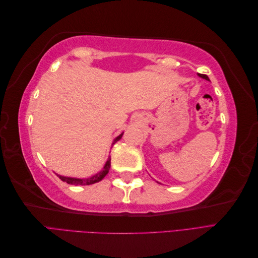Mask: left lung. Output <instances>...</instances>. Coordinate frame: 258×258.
I'll list each match as a JSON object with an SVG mask.
<instances>
[{"label":"left lung","mask_w":258,"mask_h":258,"mask_svg":"<svg viewBox=\"0 0 258 258\" xmlns=\"http://www.w3.org/2000/svg\"><path fill=\"white\" fill-rule=\"evenodd\" d=\"M198 76H199V77H201V79H205L206 81H210V80H209V77H208L207 75H205V74H199V73H198Z\"/></svg>","instance_id":"1"}]
</instances>
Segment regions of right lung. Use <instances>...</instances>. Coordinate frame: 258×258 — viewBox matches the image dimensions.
<instances>
[{
	"instance_id": "add662e5",
	"label": "right lung",
	"mask_w": 258,
	"mask_h": 258,
	"mask_svg": "<svg viewBox=\"0 0 258 258\" xmlns=\"http://www.w3.org/2000/svg\"><path fill=\"white\" fill-rule=\"evenodd\" d=\"M122 135H123V132H121V134L118 137H116L114 139L112 145L115 144L117 141H119V140L122 137ZM110 168H111V156L107 158L103 169L101 170L100 172H98L97 174L92 175V176H90L88 178H77V177L63 176V175H60V174H57V173L56 174H57V176H59V178L61 179V181L67 182L68 184H72V185H91V184H95V183L100 182L101 179H102L108 173V170H110Z\"/></svg>"
}]
</instances>
